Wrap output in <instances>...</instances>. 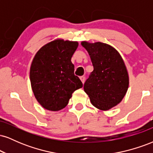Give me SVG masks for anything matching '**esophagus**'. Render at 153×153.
<instances>
[{
    "instance_id": "esophagus-1",
    "label": "esophagus",
    "mask_w": 153,
    "mask_h": 153,
    "mask_svg": "<svg viewBox=\"0 0 153 153\" xmlns=\"http://www.w3.org/2000/svg\"><path fill=\"white\" fill-rule=\"evenodd\" d=\"M80 80H81V82H82V84H83L84 82H85V77H84V76L80 77Z\"/></svg>"
}]
</instances>
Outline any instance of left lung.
<instances>
[{"label": "left lung", "instance_id": "left-lung-1", "mask_svg": "<svg viewBox=\"0 0 153 153\" xmlns=\"http://www.w3.org/2000/svg\"><path fill=\"white\" fill-rule=\"evenodd\" d=\"M94 66L84 91L94 106L108 111L122 101L129 88V74L121 54L107 44L81 42Z\"/></svg>", "mask_w": 153, "mask_h": 153}]
</instances>
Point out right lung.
Returning <instances> with one entry per match:
<instances>
[{
    "mask_svg": "<svg viewBox=\"0 0 153 153\" xmlns=\"http://www.w3.org/2000/svg\"><path fill=\"white\" fill-rule=\"evenodd\" d=\"M78 42L55 39L35 54L30 67V82L35 99L45 109L57 111L65 108L72 94L82 87L74 75L73 54Z\"/></svg>",
    "mask_w": 153,
    "mask_h": 153,
    "instance_id": "obj_1",
    "label": "right lung"
}]
</instances>
